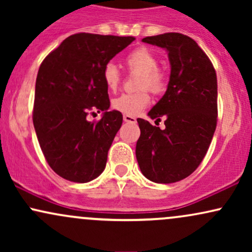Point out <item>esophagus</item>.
<instances>
[{
  "mask_svg": "<svg viewBox=\"0 0 252 252\" xmlns=\"http://www.w3.org/2000/svg\"><path fill=\"white\" fill-rule=\"evenodd\" d=\"M124 122H129V123H136V118L134 116H130V115H124L123 116Z\"/></svg>",
  "mask_w": 252,
  "mask_h": 252,
  "instance_id": "obj_1",
  "label": "esophagus"
}]
</instances>
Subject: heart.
Listing matches in <instances>:
<instances>
[{
	"mask_svg": "<svg viewBox=\"0 0 252 252\" xmlns=\"http://www.w3.org/2000/svg\"><path fill=\"white\" fill-rule=\"evenodd\" d=\"M126 63L130 71L140 72L138 89H148L153 94H161L166 88L164 74L158 70V58L147 48H137L128 54ZM103 80L110 91H115L121 82V73L114 63H108L103 68ZM150 97L147 91L123 94L112 100V108L126 115L134 116L148 105Z\"/></svg>",
	"mask_w": 252,
	"mask_h": 252,
	"instance_id": "obj_1",
	"label": "heart"
}]
</instances>
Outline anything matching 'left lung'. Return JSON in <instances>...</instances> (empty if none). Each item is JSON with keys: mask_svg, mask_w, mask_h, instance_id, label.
I'll return each instance as SVG.
<instances>
[{"mask_svg": "<svg viewBox=\"0 0 252 252\" xmlns=\"http://www.w3.org/2000/svg\"><path fill=\"white\" fill-rule=\"evenodd\" d=\"M143 42L164 48L170 76L167 90L148 112L164 117L166 128L137 118L141 135L136 158L141 172L156 184H172L192 174L206 155L217 126V74L194 40L180 33L147 36Z\"/></svg>", "mask_w": 252, "mask_h": 252, "instance_id": "8db88e82", "label": "left lung"}]
</instances>
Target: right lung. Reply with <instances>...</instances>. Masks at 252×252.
<instances>
[{
    "mask_svg": "<svg viewBox=\"0 0 252 252\" xmlns=\"http://www.w3.org/2000/svg\"><path fill=\"white\" fill-rule=\"evenodd\" d=\"M135 40L132 36L78 33L45 58L35 83L33 123L48 164L58 175L89 182L105 169L108 152L123 122L109 111L103 68ZM103 112L98 123L86 116Z\"/></svg>",
    "mask_w": 252,
    "mask_h": 252,
    "instance_id": "right-lung-1",
    "label": "right lung"
}]
</instances>
